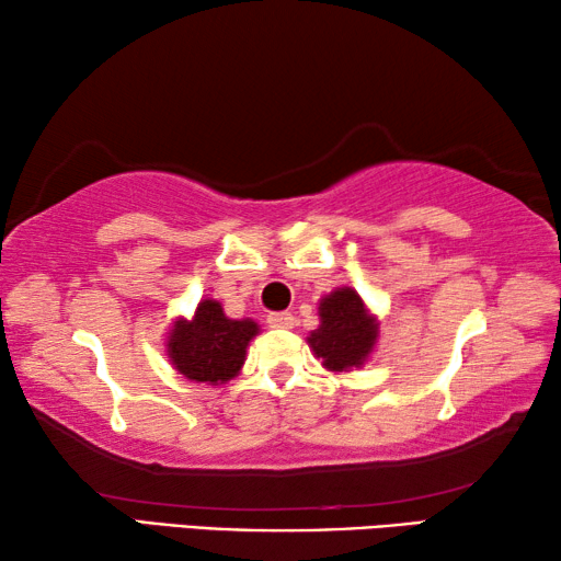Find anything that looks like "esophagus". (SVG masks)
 Masks as SVG:
<instances>
[{
    "label": "esophagus",
    "instance_id": "obj_1",
    "mask_svg": "<svg viewBox=\"0 0 561 561\" xmlns=\"http://www.w3.org/2000/svg\"><path fill=\"white\" fill-rule=\"evenodd\" d=\"M267 324L272 329H291L294 327V317L289 311H277V314H270L267 317Z\"/></svg>",
    "mask_w": 561,
    "mask_h": 561
}]
</instances>
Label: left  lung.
<instances>
[{
  "label": "left lung",
  "instance_id": "left-lung-1",
  "mask_svg": "<svg viewBox=\"0 0 561 561\" xmlns=\"http://www.w3.org/2000/svg\"><path fill=\"white\" fill-rule=\"evenodd\" d=\"M321 366L334 374L360 368L378 341V319L356 289L339 287L319 301V327L307 336Z\"/></svg>",
  "mask_w": 561,
  "mask_h": 561
}]
</instances>
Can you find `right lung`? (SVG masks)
<instances>
[{
    "label": "right lung",
    "instance_id": "right-lung-1",
    "mask_svg": "<svg viewBox=\"0 0 561 561\" xmlns=\"http://www.w3.org/2000/svg\"><path fill=\"white\" fill-rule=\"evenodd\" d=\"M257 334V321L230 319L220 301L203 299L193 317L173 321L165 339V354L187 381L222 386L242 371L247 346Z\"/></svg>",
    "mask_w": 561,
    "mask_h": 561
}]
</instances>
